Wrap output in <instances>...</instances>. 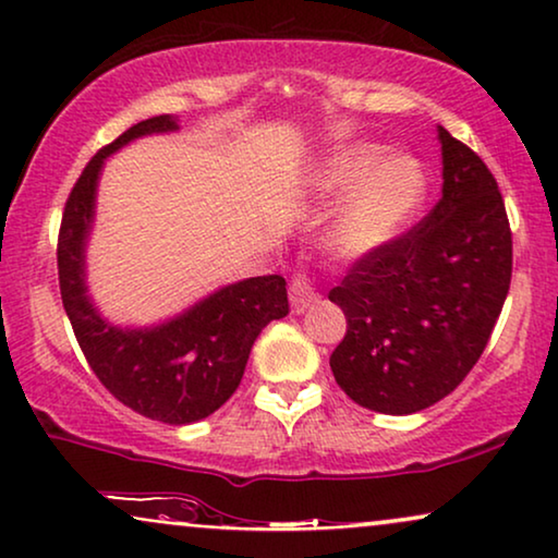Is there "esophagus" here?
Returning a JSON list of instances; mask_svg holds the SVG:
<instances>
[{
    "label": "esophagus",
    "mask_w": 558,
    "mask_h": 558,
    "mask_svg": "<svg viewBox=\"0 0 558 558\" xmlns=\"http://www.w3.org/2000/svg\"><path fill=\"white\" fill-rule=\"evenodd\" d=\"M319 300L315 281H312L307 274H294L292 284H289V302H292V312L302 315L304 310L312 307Z\"/></svg>",
    "instance_id": "obj_1"
}]
</instances>
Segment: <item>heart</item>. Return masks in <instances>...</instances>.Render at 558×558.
Segmentation results:
<instances>
[{
    "label": "heart",
    "mask_w": 558,
    "mask_h": 558,
    "mask_svg": "<svg viewBox=\"0 0 558 558\" xmlns=\"http://www.w3.org/2000/svg\"><path fill=\"white\" fill-rule=\"evenodd\" d=\"M380 144L335 149L310 174L317 197L345 193L327 223V248L340 258L376 254L399 235L426 195V172L414 157H391Z\"/></svg>",
    "instance_id": "1"
}]
</instances>
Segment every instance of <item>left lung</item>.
<instances>
[{
  "label": "left lung",
  "mask_w": 558,
  "mask_h": 558,
  "mask_svg": "<svg viewBox=\"0 0 558 558\" xmlns=\"http://www.w3.org/2000/svg\"><path fill=\"white\" fill-rule=\"evenodd\" d=\"M439 142V203L330 289L348 319L332 376L380 414H416L452 393L483 355L510 289L513 235L498 182L445 126Z\"/></svg>",
  "instance_id": "left-lung-1"
}]
</instances>
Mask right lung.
Masks as SVG:
<instances>
[{"label":"right lung","mask_w":558,"mask_h":558,"mask_svg":"<svg viewBox=\"0 0 558 558\" xmlns=\"http://www.w3.org/2000/svg\"><path fill=\"white\" fill-rule=\"evenodd\" d=\"M170 113L140 121L98 149L68 195L58 233V279L65 315L90 371L113 399L165 424H193L223 407L239 388L251 345L271 319L289 315L279 274L218 289L157 327L109 325L86 294V243L94 223L104 159L132 140L174 132Z\"/></svg>","instance_id":"right-lung-1"}]
</instances>
